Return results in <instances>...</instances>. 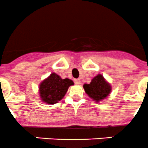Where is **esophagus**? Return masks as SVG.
<instances>
[{"label": "esophagus", "instance_id": "34e87169", "mask_svg": "<svg viewBox=\"0 0 148 148\" xmlns=\"http://www.w3.org/2000/svg\"><path fill=\"white\" fill-rule=\"evenodd\" d=\"M74 82H75L76 84H80L81 81H80L79 79H74Z\"/></svg>", "mask_w": 148, "mask_h": 148}]
</instances>
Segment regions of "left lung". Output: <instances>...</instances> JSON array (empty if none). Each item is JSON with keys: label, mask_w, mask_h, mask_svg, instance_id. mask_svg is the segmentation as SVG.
Wrapping results in <instances>:
<instances>
[{"label": "left lung", "mask_w": 148, "mask_h": 148, "mask_svg": "<svg viewBox=\"0 0 148 148\" xmlns=\"http://www.w3.org/2000/svg\"><path fill=\"white\" fill-rule=\"evenodd\" d=\"M86 95L95 102H99L107 97L112 90L110 84L102 74H98L94 77L90 84L83 85Z\"/></svg>", "instance_id": "8db88e82"}]
</instances>
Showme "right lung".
I'll return each mask as SVG.
<instances>
[{
    "mask_svg": "<svg viewBox=\"0 0 148 148\" xmlns=\"http://www.w3.org/2000/svg\"><path fill=\"white\" fill-rule=\"evenodd\" d=\"M71 85H74L72 80L67 78L63 79L58 74L52 73L39 85L41 101L48 104H56L63 99Z\"/></svg>",
    "mask_w": 148,
    "mask_h": 148,
    "instance_id": "right-lung-1",
    "label": "right lung"
}]
</instances>
